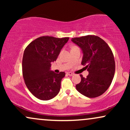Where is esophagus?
Returning <instances> with one entry per match:
<instances>
[{"label":"esophagus","instance_id":"34e87169","mask_svg":"<svg viewBox=\"0 0 130 130\" xmlns=\"http://www.w3.org/2000/svg\"><path fill=\"white\" fill-rule=\"evenodd\" d=\"M67 74H68V75H69V76L73 75V73H71V72H67Z\"/></svg>","mask_w":130,"mask_h":130}]
</instances>
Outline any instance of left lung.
I'll return each instance as SVG.
<instances>
[{
  "label": "left lung",
  "mask_w": 130,
  "mask_h": 130,
  "mask_svg": "<svg viewBox=\"0 0 130 130\" xmlns=\"http://www.w3.org/2000/svg\"><path fill=\"white\" fill-rule=\"evenodd\" d=\"M83 52L81 64L89 71L87 77L80 74L81 80L76 88L89 98L103 94L111 85L115 74L116 64L111 49L103 40L96 35H86L71 39Z\"/></svg>",
  "instance_id": "left-lung-1"
}]
</instances>
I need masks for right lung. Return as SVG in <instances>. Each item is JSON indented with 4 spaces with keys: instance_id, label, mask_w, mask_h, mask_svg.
Listing matches in <instances>:
<instances>
[{
    "instance_id": "obj_1",
    "label": "right lung",
    "mask_w": 130,
    "mask_h": 130,
    "mask_svg": "<svg viewBox=\"0 0 130 130\" xmlns=\"http://www.w3.org/2000/svg\"><path fill=\"white\" fill-rule=\"evenodd\" d=\"M69 37L42 36L32 41L25 49L22 58V76L27 87L35 97L49 100L59 93L65 72L50 70L51 62L57 59Z\"/></svg>"
}]
</instances>
